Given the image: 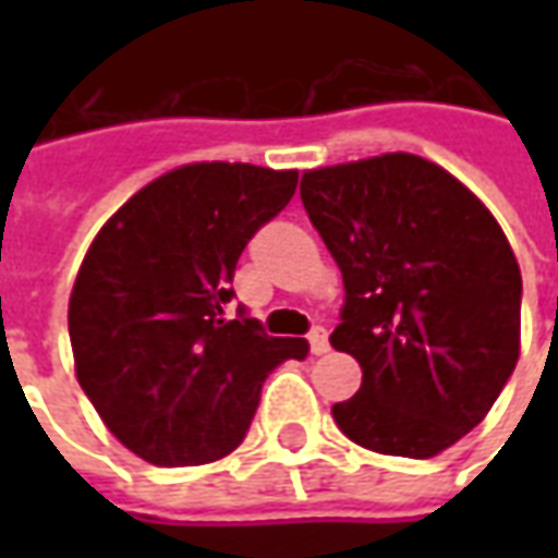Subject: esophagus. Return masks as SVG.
I'll return each instance as SVG.
<instances>
[{
  "mask_svg": "<svg viewBox=\"0 0 558 558\" xmlns=\"http://www.w3.org/2000/svg\"><path fill=\"white\" fill-rule=\"evenodd\" d=\"M307 340H311V352L314 355H326L328 352V331L323 326H314L311 328V335H307Z\"/></svg>",
  "mask_w": 558,
  "mask_h": 558,
  "instance_id": "esophagus-1",
  "label": "esophagus"
}]
</instances>
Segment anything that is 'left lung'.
Segmentation results:
<instances>
[{"mask_svg": "<svg viewBox=\"0 0 558 558\" xmlns=\"http://www.w3.org/2000/svg\"><path fill=\"white\" fill-rule=\"evenodd\" d=\"M343 275L331 347L362 364L331 407L362 448L433 457L490 412L520 355L523 280L502 227L451 172L407 151L302 175Z\"/></svg>", "mask_w": 558, "mask_h": 558, "instance_id": "8db88e82", "label": "left lung"}]
</instances>
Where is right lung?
I'll return each instance as SVG.
<instances>
[{
    "mask_svg": "<svg viewBox=\"0 0 558 558\" xmlns=\"http://www.w3.org/2000/svg\"><path fill=\"white\" fill-rule=\"evenodd\" d=\"M299 172L187 163L128 199L95 235L68 302L80 388L119 442L155 466L227 457L266 376L304 359L242 304L235 263L295 194Z\"/></svg>",
    "mask_w": 558,
    "mask_h": 558,
    "instance_id": "1",
    "label": "right lung"
}]
</instances>
